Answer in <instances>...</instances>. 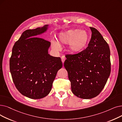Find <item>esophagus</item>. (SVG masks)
Listing matches in <instances>:
<instances>
[{"mask_svg":"<svg viewBox=\"0 0 122 122\" xmlns=\"http://www.w3.org/2000/svg\"><path fill=\"white\" fill-rule=\"evenodd\" d=\"M65 59H65V57L64 56H63L61 57V60H62V62L63 63H64Z\"/></svg>","mask_w":122,"mask_h":122,"instance_id":"34e87169","label":"esophagus"}]
</instances>
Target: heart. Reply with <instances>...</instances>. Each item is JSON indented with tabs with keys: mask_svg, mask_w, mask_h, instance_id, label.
Returning a JSON list of instances; mask_svg holds the SVG:
<instances>
[{
	"mask_svg": "<svg viewBox=\"0 0 122 122\" xmlns=\"http://www.w3.org/2000/svg\"><path fill=\"white\" fill-rule=\"evenodd\" d=\"M59 39L62 44H69L68 49L71 52L79 53L86 47L89 36L85 31L72 29L60 33ZM52 46L56 49L61 48L60 44L56 41L53 42Z\"/></svg>",
	"mask_w": 122,
	"mask_h": 122,
	"instance_id": "1",
	"label": "heart"
}]
</instances>
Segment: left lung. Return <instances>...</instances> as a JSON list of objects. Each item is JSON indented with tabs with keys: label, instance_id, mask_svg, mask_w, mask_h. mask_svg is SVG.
<instances>
[{
	"label": "left lung",
	"instance_id": "obj_1",
	"mask_svg": "<svg viewBox=\"0 0 122 122\" xmlns=\"http://www.w3.org/2000/svg\"><path fill=\"white\" fill-rule=\"evenodd\" d=\"M90 28L92 36L88 47L77 54L65 55L64 63L72 93L84 99L97 96L111 73L109 45L96 28Z\"/></svg>",
	"mask_w": 122,
	"mask_h": 122
}]
</instances>
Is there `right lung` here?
Here are the masks:
<instances>
[{
    "mask_svg": "<svg viewBox=\"0 0 122 122\" xmlns=\"http://www.w3.org/2000/svg\"><path fill=\"white\" fill-rule=\"evenodd\" d=\"M47 26L24 31L15 43L9 60L16 88L24 96L32 99L48 95L57 73L62 67L60 57L48 53L50 42L34 37L45 32Z\"/></svg>",
    "mask_w": 122,
    "mask_h": 122,
    "instance_id": "1",
    "label": "right lung"
}]
</instances>
